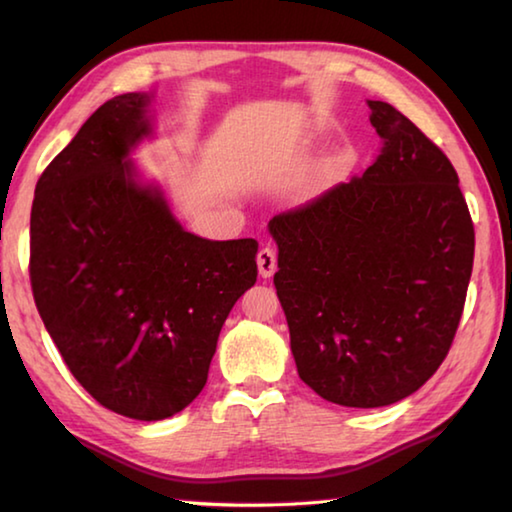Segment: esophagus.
Here are the masks:
<instances>
[{
  "mask_svg": "<svg viewBox=\"0 0 512 512\" xmlns=\"http://www.w3.org/2000/svg\"><path fill=\"white\" fill-rule=\"evenodd\" d=\"M257 266H259V275L262 277H271L277 271V255L273 248L264 246L257 253Z\"/></svg>",
  "mask_w": 512,
  "mask_h": 512,
  "instance_id": "34e87169",
  "label": "esophagus"
}]
</instances>
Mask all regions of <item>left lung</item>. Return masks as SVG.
Wrapping results in <instances>:
<instances>
[{"mask_svg": "<svg viewBox=\"0 0 512 512\" xmlns=\"http://www.w3.org/2000/svg\"><path fill=\"white\" fill-rule=\"evenodd\" d=\"M375 162L268 223L298 375L327 402L377 409L445 361L465 307L474 223L447 155L368 101Z\"/></svg>", "mask_w": 512, "mask_h": 512, "instance_id": "left-lung-1", "label": "left lung"}]
</instances>
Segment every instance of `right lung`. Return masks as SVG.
I'll return each instance as SVG.
<instances>
[{"label":"right lung","mask_w":512,"mask_h":512,"mask_svg":"<svg viewBox=\"0 0 512 512\" xmlns=\"http://www.w3.org/2000/svg\"><path fill=\"white\" fill-rule=\"evenodd\" d=\"M151 94L112 97L42 171L29 277L65 366L101 406L164 420L203 391L221 327L257 282V241L183 230L126 155Z\"/></svg>","instance_id":"add662e5"}]
</instances>
